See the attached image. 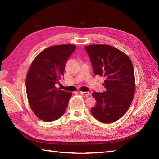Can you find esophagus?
I'll list each match as a JSON object with an SVG mask.
<instances>
[{"instance_id":"esophagus-1","label":"esophagus","mask_w":159,"mask_h":159,"mask_svg":"<svg viewBox=\"0 0 159 159\" xmlns=\"http://www.w3.org/2000/svg\"><path fill=\"white\" fill-rule=\"evenodd\" d=\"M81 94H83V95H84V96H86V97H87V96H89L90 95V93H89V92H84V91H80L79 92Z\"/></svg>"}]
</instances>
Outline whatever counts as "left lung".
<instances>
[{
  "mask_svg": "<svg viewBox=\"0 0 159 159\" xmlns=\"http://www.w3.org/2000/svg\"><path fill=\"white\" fill-rule=\"evenodd\" d=\"M95 75L105 78L104 93L94 92L97 104L91 110L93 116L104 123L121 118L129 108L135 92V78L129 57L109 45L93 44L85 47Z\"/></svg>",
  "mask_w": 159,
  "mask_h": 159,
  "instance_id": "left-lung-1",
  "label": "left lung"
}]
</instances>
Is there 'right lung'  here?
I'll return each mask as SVG.
<instances>
[{"mask_svg": "<svg viewBox=\"0 0 159 159\" xmlns=\"http://www.w3.org/2000/svg\"><path fill=\"white\" fill-rule=\"evenodd\" d=\"M76 46L72 44L53 46L38 55L29 69L26 91L30 108L45 122L59 119L65 113L72 93L61 90L59 82L67 59Z\"/></svg>", "mask_w": 159, "mask_h": 159, "instance_id": "right-lung-1", "label": "right lung"}]
</instances>
